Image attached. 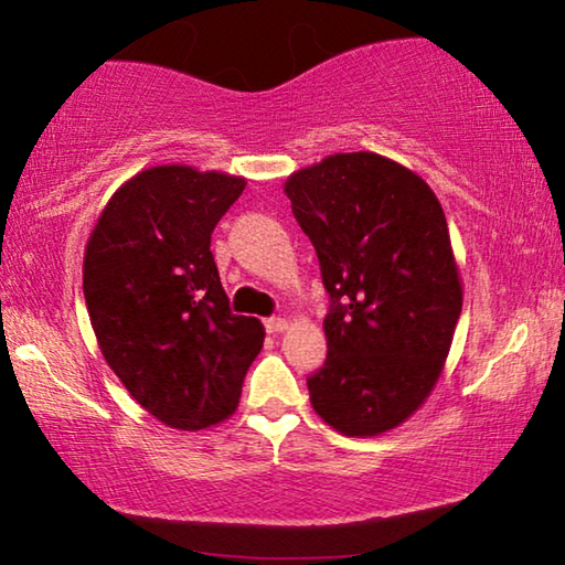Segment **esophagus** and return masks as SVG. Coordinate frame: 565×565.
<instances>
[{
	"label": "esophagus",
	"instance_id": "esophagus-1",
	"mask_svg": "<svg viewBox=\"0 0 565 565\" xmlns=\"http://www.w3.org/2000/svg\"><path fill=\"white\" fill-rule=\"evenodd\" d=\"M265 329H267V333H282L285 329H288V321L280 316H273L265 321Z\"/></svg>",
	"mask_w": 565,
	"mask_h": 565
}]
</instances>
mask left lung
Wrapping results in <instances>:
<instances>
[{"label": "left lung", "mask_w": 565, "mask_h": 565, "mask_svg": "<svg viewBox=\"0 0 565 565\" xmlns=\"http://www.w3.org/2000/svg\"><path fill=\"white\" fill-rule=\"evenodd\" d=\"M285 193L331 298L310 405L343 436H380L428 399L459 323L446 214L418 173L377 152L329 154Z\"/></svg>", "instance_id": "obj_1"}]
</instances>
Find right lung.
Here are the masks:
<instances>
[{"label": "right lung", "mask_w": 565, "mask_h": 565, "mask_svg": "<svg viewBox=\"0 0 565 565\" xmlns=\"http://www.w3.org/2000/svg\"><path fill=\"white\" fill-rule=\"evenodd\" d=\"M247 181L191 166L147 168L117 188L84 252V298L96 341L137 403L178 430L236 411L265 341L234 316L211 232Z\"/></svg>", "instance_id": "add662e5"}]
</instances>
